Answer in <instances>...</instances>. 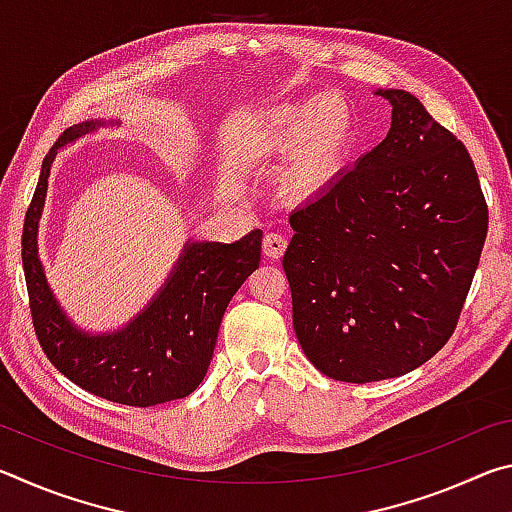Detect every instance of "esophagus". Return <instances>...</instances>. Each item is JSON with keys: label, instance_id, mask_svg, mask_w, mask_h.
<instances>
[{"label": "esophagus", "instance_id": "34e87169", "mask_svg": "<svg viewBox=\"0 0 512 512\" xmlns=\"http://www.w3.org/2000/svg\"><path fill=\"white\" fill-rule=\"evenodd\" d=\"M287 237L280 235V232H266L264 235V255L268 259H280L287 250Z\"/></svg>", "mask_w": 512, "mask_h": 512}]
</instances>
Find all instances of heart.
Here are the masks:
<instances>
[{
	"label": "heart",
	"instance_id": "obj_1",
	"mask_svg": "<svg viewBox=\"0 0 512 512\" xmlns=\"http://www.w3.org/2000/svg\"><path fill=\"white\" fill-rule=\"evenodd\" d=\"M350 133L348 106L336 94L277 108L257 137L259 151L296 153L289 171V192L309 196L325 183Z\"/></svg>",
	"mask_w": 512,
	"mask_h": 512
}]
</instances>
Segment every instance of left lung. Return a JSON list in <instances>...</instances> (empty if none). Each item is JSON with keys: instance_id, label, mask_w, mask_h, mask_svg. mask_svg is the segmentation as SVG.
<instances>
[{"instance_id": "1", "label": "left lung", "mask_w": 512, "mask_h": 512, "mask_svg": "<svg viewBox=\"0 0 512 512\" xmlns=\"http://www.w3.org/2000/svg\"><path fill=\"white\" fill-rule=\"evenodd\" d=\"M377 94L391 131L293 210L282 259L302 352L350 384L406 375L443 348L488 235L463 142L411 92Z\"/></svg>"}]
</instances>
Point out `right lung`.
I'll return each instance as SVG.
<instances>
[{
	"mask_svg": "<svg viewBox=\"0 0 512 512\" xmlns=\"http://www.w3.org/2000/svg\"><path fill=\"white\" fill-rule=\"evenodd\" d=\"M103 126H119V121L90 119L67 128L42 162L22 232L33 329L47 359L83 391L126 406L183 400L196 391L210 368L221 318L232 296L257 271L262 230L248 232L235 244L187 241L164 287L131 323L117 332H83L49 289L38 257V223L56 151Z\"/></svg>",
	"mask_w": 512,
	"mask_h": 512,
	"instance_id": "1",
	"label": "right lung"
}]
</instances>
